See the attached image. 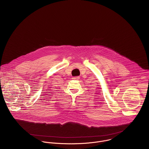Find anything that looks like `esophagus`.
Segmentation results:
<instances>
[{"label":"esophagus","instance_id":"1","mask_svg":"<svg viewBox=\"0 0 149 149\" xmlns=\"http://www.w3.org/2000/svg\"><path fill=\"white\" fill-rule=\"evenodd\" d=\"M72 79H73V80H79V79H80V77H79V76L73 77L72 78Z\"/></svg>","mask_w":149,"mask_h":149}]
</instances>
